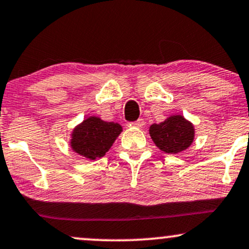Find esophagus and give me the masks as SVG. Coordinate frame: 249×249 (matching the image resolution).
I'll return each mask as SVG.
<instances>
[{
    "instance_id": "34e87169",
    "label": "esophagus",
    "mask_w": 249,
    "mask_h": 249,
    "mask_svg": "<svg viewBox=\"0 0 249 249\" xmlns=\"http://www.w3.org/2000/svg\"><path fill=\"white\" fill-rule=\"evenodd\" d=\"M143 124H145V122H143V119H138L137 122H133V123H130V124L127 125L128 127H137V128H142L143 126Z\"/></svg>"
}]
</instances>
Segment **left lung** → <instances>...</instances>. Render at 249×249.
I'll return each mask as SVG.
<instances>
[{"label":"left lung","mask_w":249,"mask_h":249,"mask_svg":"<svg viewBox=\"0 0 249 249\" xmlns=\"http://www.w3.org/2000/svg\"><path fill=\"white\" fill-rule=\"evenodd\" d=\"M149 136L155 146L164 153L178 154L193 143L195 126L182 115H172L160 124H152Z\"/></svg>","instance_id":"obj_1"}]
</instances>
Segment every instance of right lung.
Returning a JSON list of instances; mask_svg holds the SVG:
<instances>
[{
	"label": "right lung",
	"instance_id": "add662e5",
	"mask_svg": "<svg viewBox=\"0 0 249 249\" xmlns=\"http://www.w3.org/2000/svg\"><path fill=\"white\" fill-rule=\"evenodd\" d=\"M122 131L118 123L106 122L97 116L87 117L71 131L70 146L80 157L96 160L106 155Z\"/></svg>",
	"mask_w": 249,
	"mask_h": 249
}]
</instances>
